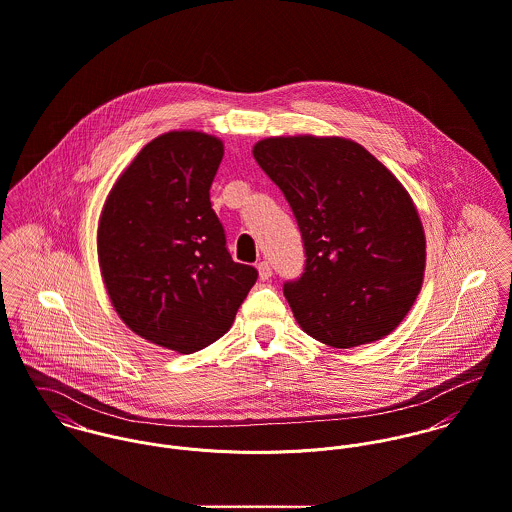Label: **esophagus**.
I'll return each mask as SVG.
<instances>
[{
	"mask_svg": "<svg viewBox=\"0 0 512 512\" xmlns=\"http://www.w3.org/2000/svg\"><path fill=\"white\" fill-rule=\"evenodd\" d=\"M257 271H259V279H261V281H267V279H271V275H273V269H271V265H269L267 261H261V263L257 265Z\"/></svg>",
	"mask_w": 512,
	"mask_h": 512,
	"instance_id": "1",
	"label": "esophagus"
}]
</instances>
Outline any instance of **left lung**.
<instances>
[{"label": "left lung", "instance_id": "left-lung-1", "mask_svg": "<svg viewBox=\"0 0 512 512\" xmlns=\"http://www.w3.org/2000/svg\"><path fill=\"white\" fill-rule=\"evenodd\" d=\"M253 156L301 229L305 273L283 287L301 328L332 348L390 334L425 271V233L406 188L348 138L273 136Z\"/></svg>", "mask_w": 512, "mask_h": 512}]
</instances>
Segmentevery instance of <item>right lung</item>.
<instances>
[{
    "label": "right lung",
    "mask_w": 512,
    "mask_h": 512,
    "mask_svg": "<svg viewBox=\"0 0 512 512\" xmlns=\"http://www.w3.org/2000/svg\"><path fill=\"white\" fill-rule=\"evenodd\" d=\"M223 142L172 130L148 142L120 174L99 221L104 287L138 336L198 352L223 336L257 281L235 263L209 202Z\"/></svg>",
    "instance_id": "add662e5"
}]
</instances>
